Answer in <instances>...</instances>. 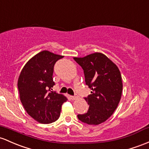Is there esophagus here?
<instances>
[{
	"label": "esophagus",
	"instance_id": "1",
	"mask_svg": "<svg viewBox=\"0 0 149 149\" xmlns=\"http://www.w3.org/2000/svg\"><path fill=\"white\" fill-rule=\"evenodd\" d=\"M70 97H71V100H76V99H78V95H73V96H70Z\"/></svg>",
	"mask_w": 149,
	"mask_h": 149
}]
</instances>
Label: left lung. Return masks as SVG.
I'll return each instance as SVG.
<instances>
[{"label":"left lung","mask_w":149,"mask_h":149,"mask_svg":"<svg viewBox=\"0 0 149 149\" xmlns=\"http://www.w3.org/2000/svg\"><path fill=\"white\" fill-rule=\"evenodd\" d=\"M73 59L82 67L86 84L91 89V94L85 97L89 105L88 112L78 114V120L88 125H100L113 114L120 101L122 82L120 70L101 53Z\"/></svg>","instance_id":"left-lung-1"}]
</instances>
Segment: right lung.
<instances>
[{
	"instance_id": "1",
	"label": "right lung",
	"mask_w": 149,
	"mask_h": 149,
	"mask_svg": "<svg viewBox=\"0 0 149 149\" xmlns=\"http://www.w3.org/2000/svg\"><path fill=\"white\" fill-rule=\"evenodd\" d=\"M63 56L42 51L24 65L19 74L17 88L24 109L34 120L49 124L58 119L61 105L67 98L52 91L54 66Z\"/></svg>"
}]
</instances>
